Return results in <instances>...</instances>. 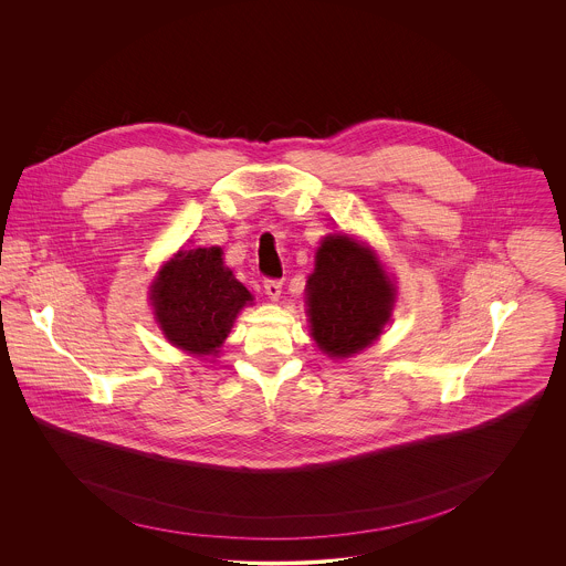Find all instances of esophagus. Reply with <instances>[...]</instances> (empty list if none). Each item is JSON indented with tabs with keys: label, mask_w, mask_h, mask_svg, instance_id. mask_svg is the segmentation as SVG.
I'll list each match as a JSON object with an SVG mask.
<instances>
[{
	"label": "esophagus",
	"mask_w": 566,
	"mask_h": 566,
	"mask_svg": "<svg viewBox=\"0 0 566 566\" xmlns=\"http://www.w3.org/2000/svg\"><path fill=\"white\" fill-rule=\"evenodd\" d=\"M281 287H283V283H281L279 279H265V281H263V290H265V294H268L270 301H279Z\"/></svg>",
	"instance_id": "obj_1"
}]
</instances>
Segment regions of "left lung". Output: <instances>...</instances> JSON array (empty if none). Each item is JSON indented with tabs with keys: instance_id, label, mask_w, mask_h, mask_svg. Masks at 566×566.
<instances>
[{
	"instance_id": "1",
	"label": "left lung",
	"mask_w": 566,
	"mask_h": 566,
	"mask_svg": "<svg viewBox=\"0 0 566 566\" xmlns=\"http://www.w3.org/2000/svg\"><path fill=\"white\" fill-rule=\"evenodd\" d=\"M395 285L375 254L348 235H328L307 281L312 335L328 357L370 346L390 321Z\"/></svg>"
}]
</instances>
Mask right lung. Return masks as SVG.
<instances>
[{"label": "right lung", "instance_id": "add662e5", "mask_svg": "<svg viewBox=\"0 0 566 566\" xmlns=\"http://www.w3.org/2000/svg\"><path fill=\"white\" fill-rule=\"evenodd\" d=\"M153 307L165 337L198 357L216 355L250 292L224 268L220 248L178 252L153 285Z\"/></svg>", "mask_w": 566, "mask_h": 566}]
</instances>
